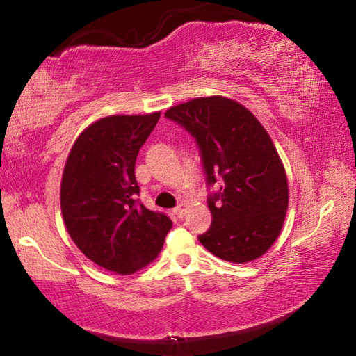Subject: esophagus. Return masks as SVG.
Masks as SVG:
<instances>
[{
    "mask_svg": "<svg viewBox=\"0 0 356 356\" xmlns=\"http://www.w3.org/2000/svg\"><path fill=\"white\" fill-rule=\"evenodd\" d=\"M174 215L177 216V218H182V216L185 215V212H186V204L185 202H180V204H177L176 207H174Z\"/></svg>",
    "mask_w": 356,
    "mask_h": 356,
    "instance_id": "1",
    "label": "esophagus"
}]
</instances>
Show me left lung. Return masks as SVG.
I'll list each match as a JSON object with an SVG mask.
<instances>
[{
  "mask_svg": "<svg viewBox=\"0 0 356 356\" xmlns=\"http://www.w3.org/2000/svg\"><path fill=\"white\" fill-rule=\"evenodd\" d=\"M165 118L195 138L207 186L220 185L207 196L212 225L197 236L204 248L234 264L261 257L278 238L289 202L272 138L254 114L220 95L172 106Z\"/></svg>",
  "mask_w": 356,
  "mask_h": 356,
  "instance_id": "8db88e82",
  "label": "left lung"
}]
</instances>
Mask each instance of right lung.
I'll return each instance as SVG.
<instances>
[{
	"label": "right lung",
	"mask_w": 356,
	"mask_h": 356,
	"mask_svg": "<svg viewBox=\"0 0 356 356\" xmlns=\"http://www.w3.org/2000/svg\"><path fill=\"white\" fill-rule=\"evenodd\" d=\"M160 113L108 116L76 138L64 166L61 210L69 236L100 267L130 275L152 262L172 227L138 200V152Z\"/></svg>",
	"instance_id": "obj_1"
}]
</instances>
